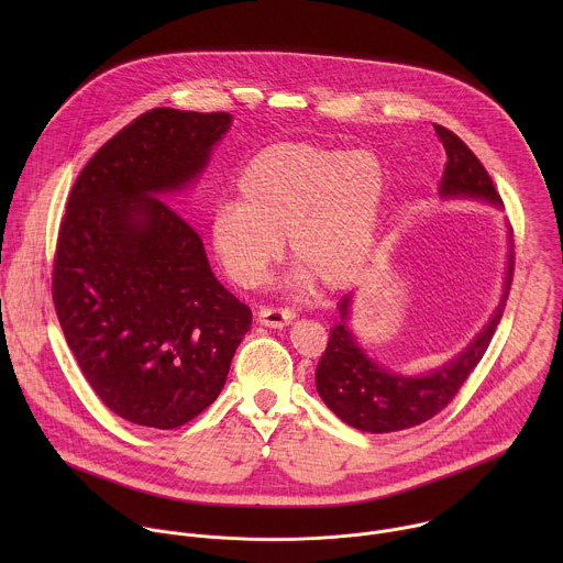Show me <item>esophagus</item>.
I'll return each mask as SVG.
<instances>
[{
  "mask_svg": "<svg viewBox=\"0 0 563 563\" xmlns=\"http://www.w3.org/2000/svg\"><path fill=\"white\" fill-rule=\"evenodd\" d=\"M294 309L289 307H261L258 311V323L265 328H285L294 320Z\"/></svg>",
  "mask_w": 563,
  "mask_h": 563,
  "instance_id": "1",
  "label": "esophagus"
}]
</instances>
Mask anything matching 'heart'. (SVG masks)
<instances>
[{
	"label": "heart",
	"instance_id": "b5f03b06",
	"mask_svg": "<svg viewBox=\"0 0 563 563\" xmlns=\"http://www.w3.org/2000/svg\"><path fill=\"white\" fill-rule=\"evenodd\" d=\"M387 174L374 151L283 142L256 153L238 180V202L216 207L211 250L240 285H258L289 233L298 280L350 285L374 247Z\"/></svg>",
	"mask_w": 563,
	"mask_h": 563
}]
</instances>
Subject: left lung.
Segmentation results:
<instances>
[{"instance_id":"obj_1","label":"left lung","mask_w":563,"mask_h":563,"mask_svg":"<svg viewBox=\"0 0 563 563\" xmlns=\"http://www.w3.org/2000/svg\"><path fill=\"white\" fill-rule=\"evenodd\" d=\"M434 131L448 153L445 172L439 187L441 198H474L486 200L495 207H504L488 172L467 148V144L441 124H434ZM512 269L515 252L510 229V254L504 296L490 318V323L450 363L423 376L389 372L365 354V350L356 343V336L347 328L352 296H345L339 302V323L330 330L328 347L316 367V389L320 398L325 400V406L341 421L372 434L408 430L439 415L456 396L478 361L484 358L504 316V307L512 285Z\"/></svg>"}]
</instances>
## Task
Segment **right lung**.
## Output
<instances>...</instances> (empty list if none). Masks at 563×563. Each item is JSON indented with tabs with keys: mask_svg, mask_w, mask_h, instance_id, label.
I'll return each mask as SVG.
<instances>
[{
	"mask_svg": "<svg viewBox=\"0 0 563 563\" xmlns=\"http://www.w3.org/2000/svg\"><path fill=\"white\" fill-rule=\"evenodd\" d=\"M229 124V113L146 111L100 146L66 202L59 325L102 404L137 426L174 430L207 410L252 325L196 229L159 200L202 174Z\"/></svg>",
	"mask_w": 563,
	"mask_h": 563,
	"instance_id": "right-lung-1",
	"label": "right lung"
}]
</instances>
